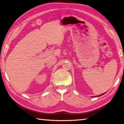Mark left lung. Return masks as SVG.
I'll use <instances>...</instances> for the list:
<instances>
[{"label":"left lung","mask_w":124,"mask_h":124,"mask_svg":"<svg viewBox=\"0 0 124 124\" xmlns=\"http://www.w3.org/2000/svg\"><path fill=\"white\" fill-rule=\"evenodd\" d=\"M104 94V93H103V94H101V95H97V96H95V97H98V96H99V97H100V96H101V95H103V94Z\"/></svg>","instance_id":"1"}]
</instances>
